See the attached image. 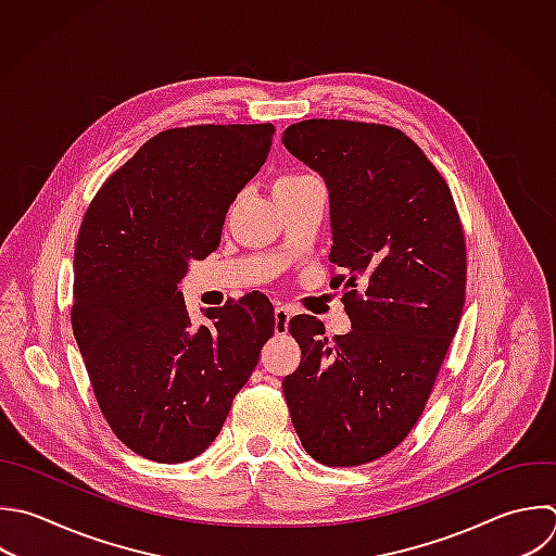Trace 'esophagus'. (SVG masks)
Instances as JSON below:
<instances>
[{
	"instance_id": "1",
	"label": "esophagus",
	"mask_w": 556,
	"mask_h": 556,
	"mask_svg": "<svg viewBox=\"0 0 556 556\" xmlns=\"http://www.w3.org/2000/svg\"><path fill=\"white\" fill-rule=\"evenodd\" d=\"M291 308L285 306V304H278L276 311H274V319H276V334H287L289 330V319H291Z\"/></svg>"
}]
</instances>
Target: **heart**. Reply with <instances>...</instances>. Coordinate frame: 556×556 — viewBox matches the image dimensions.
I'll return each instance as SVG.
<instances>
[{
    "instance_id": "1",
    "label": "heart",
    "mask_w": 556,
    "mask_h": 556,
    "mask_svg": "<svg viewBox=\"0 0 556 556\" xmlns=\"http://www.w3.org/2000/svg\"><path fill=\"white\" fill-rule=\"evenodd\" d=\"M313 180V176L308 174H282L278 180H276V187L274 191H280V189H291V187H298L302 182H308Z\"/></svg>"
}]
</instances>
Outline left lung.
I'll return each instance as SVG.
<instances>
[{
    "instance_id": "left-lung-1",
    "label": "left lung",
    "mask_w": 556,
    "mask_h": 556,
    "mask_svg": "<svg viewBox=\"0 0 556 556\" xmlns=\"http://www.w3.org/2000/svg\"><path fill=\"white\" fill-rule=\"evenodd\" d=\"M285 148L330 191V287L352 321L324 337L311 315L289 321L302 350L282 380L304 450L356 467L413 430L456 334L467 282L458 211L443 176L402 130L348 119L289 126Z\"/></svg>"
}]
</instances>
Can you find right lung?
I'll return each mask as SVG.
<instances>
[{
    "instance_id": "1",
    "label": "right lung",
    "mask_w": 556,
    "mask_h": 556,
    "mask_svg": "<svg viewBox=\"0 0 556 556\" xmlns=\"http://www.w3.org/2000/svg\"><path fill=\"white\" fill-rule=\"evenodd\" d=\"M271 124L172 128L150 139L89 204L74 256L72 328L100 410L156 463L202 454L274 334L254 291L195 326L178 285L217 250L237 193L271 148Z\"/></svg>"
}]
</instances>
